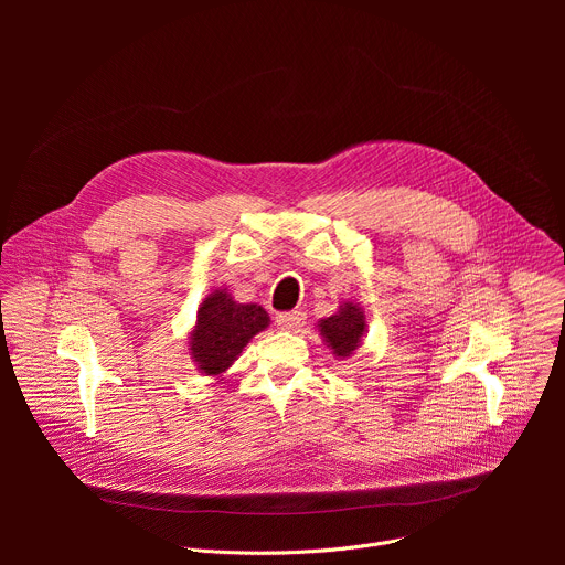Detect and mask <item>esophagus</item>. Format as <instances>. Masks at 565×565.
Wrapping results in <instances>:
<instances>
[{
    "label": "esophagus",
    "instance_id": "1",
    "mask_svg": "<svg viewBox=\"0 0 565 565\" xmlns=\"http://www.w3.org/2000/svg\"><path fill=\"white\" fill-rule=\"evenodd\" d=\"M306 315L301 310H292V312H279L277 315V327L281 331H297L303 327Z\"/></svg>",
    "mask_w": 565,
    "mask_h": 565
}]
</instances>
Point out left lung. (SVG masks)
<instances>
[{
	"instance_id": "1",
	"label": "left lung",
	"mask_w": 565,
	"mask_h": 565,
	"mask_svg": "<svg viewBox=\"0 0 565 565\" xmlns=\"http://www.w3.org/2000/svg\"><path fill=\"white\" fill-rule=\"evenodd\" d=\"M317 329L321 340L333 351L338 360H347L360 347L366 329V317L360 303L344 301L340 303L338 312L317 321Z\"/></svg>"
}]
</instances>
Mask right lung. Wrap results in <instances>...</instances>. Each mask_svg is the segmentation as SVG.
<instances>
[{
  "label": "right lung",
  "instance_id": "right-lung-1",
  "mask_svg": "<svg viewBox=\"0 0 565 565\" xmlns=\"http://www.w3.org/2000/svg\"><path fill=\"white\" fill-rule=\"evenodd\" d=\"M270 324L266 308L259 303H238L218 288L210 292L196 312V324L190 331L188 344L199 373L221 377L244 347Z\"/></svg>",
  "mask_w": 565,
  "mask_h": 565
}]
</instances>
